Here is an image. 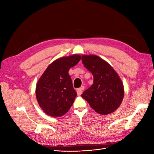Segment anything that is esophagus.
Returning <instances> with one entry per match:
<instances>
[{"instance_id":"34e87169","label":"esophagus","mask_w":154,"mask_h":154,"mask_svg":"<svg viewBox=\"0 0 154 154\" xmlns=\"http://www.w3.org/2000/svg\"><path fill=\"white\" fill-rule=\"evenodd\" d=\"M83 89H84V86H82L80 88H78L77 91H76L78 95H81L82 94V91H83Z\"/></svg>"}]
</instances>
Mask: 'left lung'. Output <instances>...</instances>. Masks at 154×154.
<instances>
[{
  "label": "left lung",
  "mask_w": 154,
  "mask_h": 154,
  "mask_svg": "<svg viewBox=\"0 0 154 154\" xmlns=\"http://www.w3.org/2000/svg\"><path fill=\"white\" fill-rule=\"evenodd\" d=\"M84 67L94 78L93 84L82 97L100 114L112 113L120 106L124 97V87L118 73L104 60L96 55H83Z\"/></svg>",
  "instance_id": "8db88e82"
}]
</instances>
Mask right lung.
<instances>
[{
  "mask_svg": "<svg viewBox=\"0 0 154 154\" xmlns=\"http://www.w3.org/2000/svg\"><path fill=\"white\" fill-rule=\"evenodd\" d=\"M81 58L80 55L73 54L56 60L40 78L36 87V97L45 114L60 117L71 107L77 93L68 72Z\"/></svg>",
  "mask_w": 154,
  "mask_h": 154,
  "instance_id": "obj_1",
  "label": "right lung"
}]
</instances>
